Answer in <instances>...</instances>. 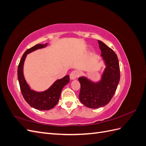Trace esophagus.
Wrapping results in <instances>:
<instances>
[{
	"mask_svg": "<svg viewBox=\"0 0 146 146\" xmlns=\"http://www.w3.org/2000/svg\"><path fill=\"white\" fill-rule=\"evenodd\" d=\"M80 75V73L78 71V70H74L70 74V80H75Z\"/></svg>",
	"mask_w": 146,
	"mask_h": 146,
	"instance_id": "obj_1",
	"label": "esophagus"
}]
</instances>
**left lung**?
I'll use <instances>...</instances> for the list:
<instances>
[{"label": "left lung", "instance_id": "1", "mask_svg": "<svg viewBox=\"0 0 146 146\" xmlns=\"http://www.w3.org/2000/svg\"><path fill=\"white\" fill-rule=\"evenodd\" d=\"M101 56L105 68L99 80L94 82L85 76L78 78L80 83L79 99L86 107L98 108L107 105L111 100L120 80L117 56L111 48L98 40Z\"/></svg>", "mask_w": 146, "mask_h": 146}]
</instances>
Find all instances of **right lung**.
Returning a JSON list of instances; mask_svg holds the SVG:
<instances>
[{
	"mask_svg": "<svg viewBox=\"0 0 146 146\" xmlns=\"http://www.w3.org/2000/svg\"><path fill=\"white\" fill-rule=\"evenodd\" d=\"M47 43L36 44L26 50L21 59L17 68V77L22 94L25 101L31 107L38 110H49L58 104L63 88L69 82V76L56 80L47 90L36 91L30 88L24 75V64L27 55L35 50L46 47Z\"/></svg>",
	"mask_w": 146,
	"mask_h": 146,
	"instance_id": "1",
	"label": "right lung"
}]
</instances>
